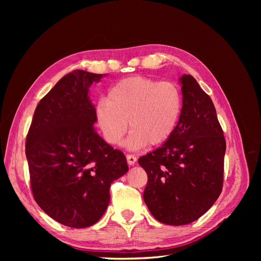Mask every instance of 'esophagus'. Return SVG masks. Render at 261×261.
<instances>
[{"mask_svg": "<svg viewBox=\"0 0 261 261\" xmlns=\"http://www.w3.org/2000/svg\"><path fill=\"white\" fill-rule=\"evenodd\" d=\"M126 159H127V163L129 165H134V164H135V162L137 161V158L134 154H127V155H126Z\"/></svg>", "mask_w": 261, "mask_h": 261, "instance_id": "1", "label": "esophagus"}]
</instances>
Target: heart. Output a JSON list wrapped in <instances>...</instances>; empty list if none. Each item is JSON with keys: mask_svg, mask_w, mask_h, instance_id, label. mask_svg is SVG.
<instances>
[{"mask_svg": "<svg viewBox=\"0 0 261 261\" xmlns=\"http://www.w3.org/2000/svg\"><path fill=\"white\" fill-rule=\"evenodd\" d=\"M183 111V96L171 82L146 77H129L114 85L108 100L101 99L96 117L105 139L111 145L126 140L129 150H140L149 144L161 145L174 133Z\"/></svg>", "mask_w": 261, "mask_h": 261, "instance_id": "b5f03b06", "label": "heart"}]
</instances>
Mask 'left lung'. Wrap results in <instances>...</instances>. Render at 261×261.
Masks as SVG:
<instances>
[{"label": "left lung", "instance_id": "left-lung-1", "mask_svg": "<svg viewBox=\"0 0 261 261\" xmlns=\"http://www.w3.org/2000/svg\"><path fill=\"white\" fill-rule=\"evenodd\" d=\"M183 111L172 136L139 158L148 183L144 200L151 215L184 225L204 215L222 192L225 139L210 97L192 75L179 78Z\"/></svg>", "mask_w": 261, "mask_h": 261}]
</instances>
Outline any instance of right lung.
<instances>
[{
  "mask_svg": "<svg viewBox=\"0 0 261 261\" xmlns=\"http://www.w3.org/2000/svg\"><path fill=\"white\" fill-rule=\"evenodd\" d=\"M105 74L77 69L39 102L26 139L34 198L46 215L69 227L97 223L110 187L128 171L126 156L94 129L89 88Z\"/></svg>",
  "mask_w": 261,
  "mask_h": 261,
  "instance_id": "add662e5",
  "label": "right lung"
}]
</instances>
